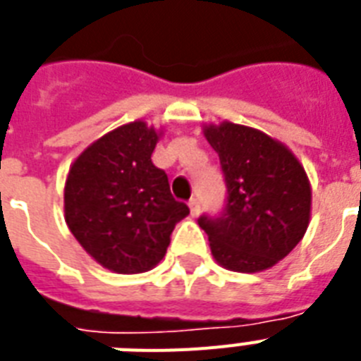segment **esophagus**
<instances>
[{"label":"esophagus","mask_w":361,"mask_h":361,"mask_svg":"<svg viewBox=\"0 0 361 361\" xmlns=\"http://www.w3.org/2000/svg\"><path fill=\"white\" fill-rule=\"evenodd\" d=\"M189 208H191L192 217H198V215H200V202H198L197 198H191V200H189Z\"/></svg>","instance_id":"1"}]
</instances>
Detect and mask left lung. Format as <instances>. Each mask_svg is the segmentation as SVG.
<instances>
[{
    "label": "left lung",
    "instance_id": "obj_1",
    "mask_svg": "<svg viewBox=\"0 0 361 361\" xmlns=\"http://www.w3.org/2000/svg\"><path fill=\"white\" fill-rule=\"evenodd\" d=\"M204 136L219 153L228 191L223 215L198 219L215 262L240 274L271 268L302 241L311 221L303 164L283 142L247 125H204Z\"/></svg>",
    "mask_w": 361,
    "mask_h": 361
}]
</instances>
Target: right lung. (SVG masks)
<instances>
[{"mask_svg":"<svg viewBox=\"0 0 361 361\" xmlns=\"http://www.w3.org/2000/svg\"><path fill=\"white\" fill-rule=\"evenodd\" d=\"M163 130L136 120L92 142L65 180V223L84 251L114 274H144L163 260L189 215L152 163Z\"/></svg>","mask_w":361,"mask_h":361,"instance_id":"1","label":"right lung"}]
</instances>
